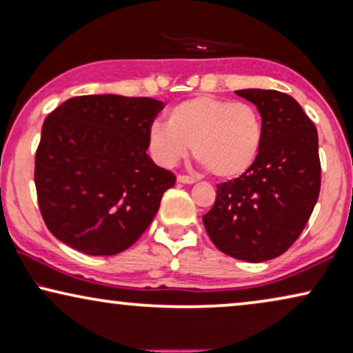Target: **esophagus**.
<instances>
[{"label": "esophagus", "mask_w": 353, "mask_h": 353, "mask_svg": "<svg viewBox=\"0 0 353 353\" xmlns=\"http://www.w3.org/2000/svg\"><path fill=\"white\" fill-rule=\"evenodd\" d=\"M178 181L180 183H185V185H192V183H194L196 180L192 176H190V175H178V178H176Z\"/></svg>", "instance_id": "obj_1"}]
</instances>
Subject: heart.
Masks as SVG:
<instances>
[{
    "mask_svg": "<svg viewBox=\"0 0 353 353\" xmlns=\"http://www.w3.org/2000/svg\"><path fill=\"white\" fill-rule=\"evenodd\" d=\"M263 119L254 104L199 94L168 110L167 125L154 123L149 148L163 165H173L192 146L196 161L216 178H238L257 161Z\"/></svg>",
    "mask_w": 353,
    "mask_h": 353,
    "instance_id": "heart-1",
    "label": "heart"
}]
</instances>
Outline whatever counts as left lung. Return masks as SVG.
I'll return each mask as SVG.
<instances>
[{"label":"left lung","mask_w":353,"mask_h":353,"mask_svg":"<svg viewBox=\"0 0 353 353\" xmlns=\"http://www.w3.org/2000/svg\"><path fill=\"white\" fill-rule=\"evenodd\" d=\"M263 119V144L244 175L216 185L202 216L212 243L230 257L265 262L286 252L310 219L321 186L315 125L292 96L238 90Z\"/></svg>","instance_id":"8db88e82"}]
</instances>
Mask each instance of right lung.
Returning a JSON list of instances; mask_svg holds the SVG:
<instances>
[{
	"label": "right lung",
	"mask_w": 353,
	"mask_h": 353,
	"mask_svg": "<svg viewBox=\"0 0 353 353\" xmlns=\"http://www.w3.org/2000/svg\"><path fill=\"white\" fill-rule=\"evenodd\" d=\"M163 108L152 98L90 94L48 114L35 186L43 220L57 239L88 255H115L148 230L176 181L146 154Z\"/></svg>",
	"instance_id": "right-lung-1"
}]
</instances>
